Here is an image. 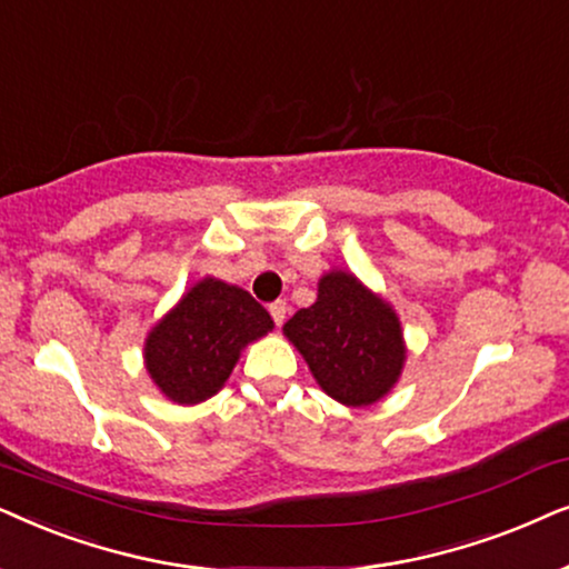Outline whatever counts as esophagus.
<instances>
[{"mask_svg":"<svg viewBox=\"0 0 569 569\" xmlns=\"http://www.w3.org/2000/svg\"><path fill=\"white\" fill-rule=\"evenodd\" d=\"M286 312H289V305H286L283 299L272 301V305H270V315H272V320H276V325H283Z\"/></svg>","mask_w":569,"mask_h":569,"instance_id":"esophagus-1","label":"esophagus"}]
</instances>
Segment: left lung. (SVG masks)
<instances>
[{
	"label": "left lung",
	"mask_w": 569,
	"mask_h": 569,
	"mask_svg": "<svg viewBox=\"0 0 569 569\" xmlns=\"http://www.w3.org/2000/svg\"><path fill=\"white\" fill-rule=\"evenodd\" d=\"M283 336L325 396L348 408L388 398L408 359L403 325L390 301L340 268L325 272L317 301L283 325Z\"/></svg>",
	"instance_id": "obj_1"
}]
</instances>
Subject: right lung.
Returning a JSON list of instances; mask_svg holds the SVG:
<instances>
[{
  "mask_svg": "<svg viewBox=\"0 0 569 569\" xmlns=\"http://www.w3.org/2000/svg\"><path fill=\"white\" fill-rule=\"evenodd\" d=\"M272 328L268 309L249 291L206 276L148 330L146 372L166 400L197 406L223 390L241 351Z\"/></svg>",
  "mask_w": 569,
  "mask_h": 569,
  "instance_id": "right-lung-1",
  "label": "right lung"
}]
</instances>
